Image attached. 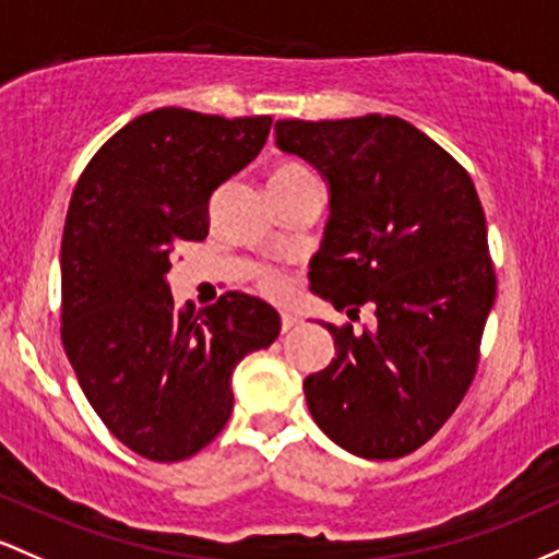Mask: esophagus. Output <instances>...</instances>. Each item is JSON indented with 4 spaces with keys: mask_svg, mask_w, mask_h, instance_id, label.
I'll return each instance as SVG.
<instances>
[{
    "mask_svg": "<svg viewBox=\"0 0 559 559\" xmlns=\"http://www.w3.org/2000/svg\"><path fill=\"white\" fill-rule=\"evenodd\" d=\"M296 322H298V319L293 317L290 311H282V313H280V324H282V332H287V330H293V328H296Z\"/></svg>",
    "mask_w": 559,
    "mask_h": 559,
    "instance_id": "34e87169",
    "label": "esophagus"
}]
</instances>
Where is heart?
<instances>
[{
  "label": "heart",
  "mask_w": 559,
  "mask_h": 559,
  "mask_svg": "<svg viewBox=\"0 0 559 559\" xmlns=\"http://www.w3.org/2000/svg\"><path fill=\"white\" fill-rule=\"evenodd\" d=\"M304 168L300 166H293V163H285V166H280L277 171L269 177V185H280V181H287V179H296V177H304ZM259 287L263 293H269V296H285L287 293V277L277 269H263L259 274Z\"/></svg>",
  "instance_id": "1"
}]
</instances>
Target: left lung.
<instances>
[{"mask_svg": "<svg viewBox=\"0 0 559 559\" xmlns=\"http://www.w3.org/2000/svg\"><path fill=\"white\" fill-rule=\"evenodd\" d=\"M277 147L330 185L311 290L355 321L324 324L335 359L306 378L328 438L364 460H399L430 441L475 378L497 298L486 213L441 144L396 116L277 121Z\"/></svg>", "mask_w": 559, "mask_h": 559, "instance_id": "8db88e82", "label": "left lung"}]
</instances>
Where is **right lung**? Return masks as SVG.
<instances>
[{"label":"right lung","mask_w":559,"mask_h":559,"mask_svg":"<svg viewBox=\"0 0 559 559\" xmlns=\"http://www.w3.org/2000/svg\"><path fill=\"white\" fill-rule=\"evenodd\" d=\"M272 116L160 108L86 163L62 229V348L112 436L153 462L198 454L231 415V372L280 335L266 300L229 290L177 309L166 274L205 240L216 187L261 153Z\"/></svg>","instance_id":"1"}]
</instances>
